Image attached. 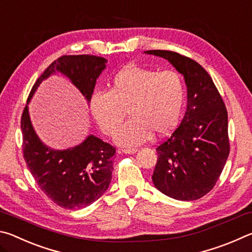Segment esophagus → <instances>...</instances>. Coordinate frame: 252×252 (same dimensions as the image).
Here are the masks:
<instances>
[{
	"label": "esophagus",
	"mask_w": 252,
	"mask_h": 252,
	"mask_svg": "<svg viewBox=\"0 0 252 252\" xmlns=\"http://www.w3.org/2000/svg\"><path fill=\"white\" fill-rule=\"evenodd\" d=\"M122 152L126 153V155H133V153L136 152V149L135 148H126V149H123Z\"/></svg>",
	"instance_id": "34e87169"
}]
</instances>
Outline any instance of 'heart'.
I'll return each instance as SVG.
<instances>
[{
	"mask_svg": "<svg viewBox=\"0 0 252 252\" xmlns=\"http://www.w3.org/2000/svg\"><path fill=\"white\" fill-rule=\"evenodd\" d=\"M183 102L185 85L177 72L127 65L113 76L109 92L93 93L90 110L101 131L110 136L117 133L127 110L131 119L116 140L133 147L150 139L152 132L164 135L176 129Z\"/></svg>",
	"mask_w": 252,
	"mask_h": 252,
	"instance_id": "b5f03b06",
	"label": "heart"
}]
</instances>
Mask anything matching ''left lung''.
Listing matches in <instances>:
<instances>
[{
	"label": "left lung",
	"mask_w": 252,
	"mask_h": 252,
	"mask_svg": "<svg viewBox=\"0 0 252 252\" xmlns=\"http://www.w3.org/2000/svg\"><path fill=\"white\" fill-rule=\"evenodd\" d=\"M163 58L185 78L187 111L181 125L157 148L152 174L156 188L170 198L192 201L218 181L228 159V112L211 76L194 60L164 50L146 51Z\"/></svg>",
	"instance_id": "8db88e82"
}]
</instances>
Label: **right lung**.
<instances>
[{
  "instance_id": "1",
  "label": "right lung",
  "mask_w": 252,
  "mask_h": 252,
  "mask_svg": "<svg viewBox=\"0 0 252 252\" xmlns=\"http://www.w3.org/2000/svg\"><path fill=\"white\" fill-rule=\"evenodd\" d=\"M106 60L95 55H63L50 64L30 92L29 101L42 81L60 72L90 102L96 79L105 69ZM23 156L30 172L41 190L58 206L81 209L103 194L112 179L116 148L94 135L79 146L54 150L41 141L33 129L25 105L21 118Z\"/></svg>"
}]
</instances>
